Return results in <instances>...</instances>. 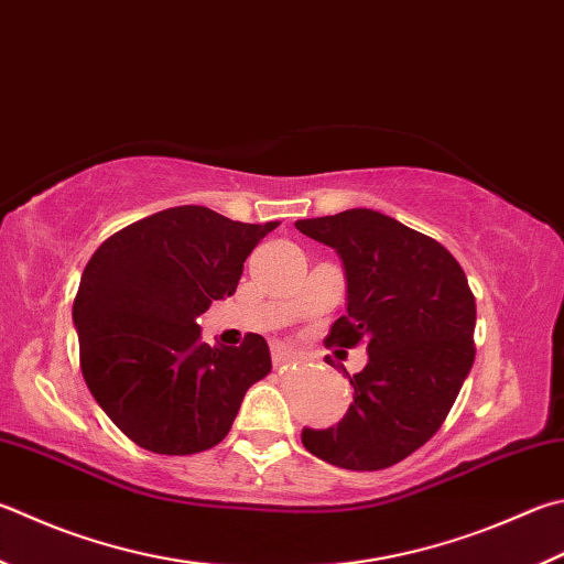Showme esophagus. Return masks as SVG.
Listing matches in <instances>:
<instances>
[{"mask_svg":"<svg viewBox=\"0 0 564 564\" xmlns=\"http://www.w3.org/2000/svg\"><path fill=\"white\" fill-rule=\"evenodd\" d=\"M271 357H273V365H285L293 360V352L289 350V345L275 340V343H271Z\"/></svg>","mask_w":564,"mask_h":564,"instance_id":"obj_1","label":"esophagus"}]
</instances>
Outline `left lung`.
Wrapping results in <instances>:
<instances>
[{
	"mask_svg": "<svg viewBox=\"0 0 564 564\" xmlns=\"http://www.w3.org/2000/svg\"><path fill=\"white\" fill-rule=\"evenodd\" d=\"M295 229L343 261L347 313L327 343H365L370 357L362 372H345L355 389L345 416L305 426L303 446L350 470L394 466L438 432L474 365L466 273L442 243L375 209L301 219Z\"/></svg>",
	"mask_w": 564,
	"mask_h": 564,
	"instance_id": "left-lung-1",
	"label": "left lung"
}]
</instances>
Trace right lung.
<instances>
[{"instance_id":"right-lung-1","label":"right lung","mask_w":564,"mask_h":564,"mask_svg":"<svg viewBox=\"0 0 564 564\" xmlns=\"http://www.w3.org/2000/svg\"><path fill=\"white\" fill-rule=\"evenodd\" d=\"M275 227L175 207L130 224L90 256L74 301L80 370L138 446L207 452L229 434L247 389L271 372L261 335L207 345L197 317L237 291L243 261Z\"/></svg>"}]
</instances>
